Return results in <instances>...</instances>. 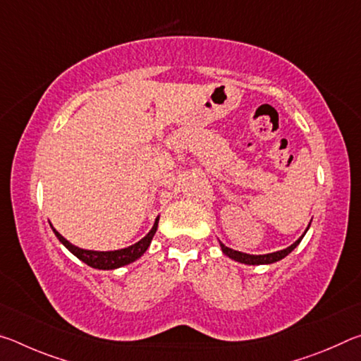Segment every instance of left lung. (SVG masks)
<instances>
[{
	"mask_svg": "<svg viewBox=\"0 0 361 361\" xmlns=\"http://www.w3.org/2000/svg\"><path fill=\"white\" fill-rule=\"evenodd\" d=\"M309 229V228H307ZM305 229V231H307ZM305 234V232H304ZM304 234L299 237V239L293 243V245H290L288 248H285V250H280V252H274V253H267V255H247V253H242V252H235V250H232V248H229V247H226V245H223L221 242H219V245H221V250H223V253L226 255V256H229L231 259H234V261H239V262H243V264H272V262H276V261H280L282 258H285L286 255L288 253H291L293 250H295L298 245H299V242L302 240V237H304Z\"/></svg>",
	"mask_w": 361,
	"mask_h": 361,
	"instance_id": "1",
	"label": "left lung"
}]
</instances>
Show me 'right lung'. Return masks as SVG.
<instances>
[{
    "label": "right lung",
    "mask_w": 361,
    "mask_h": 361,
    "mask_svg": "<svg viewBox=\"0 0 361 361\" xmlns=\"http://www.w3.org/2000/svg\"><path fill=\"white\" fill-rule=\"evenodd\" d=\"M157 223H159V216L156 218L152 229L143 237L142 240L133 243V245L127 247V248L114 250V252H94V250H82V248L75 247L73 243H70L63 235H60L56 229H54V234L57 235V239L62 242L63 245L76 256V258L85 262V264L90 267H95V269H103V271H108V269H118V267H122L126 264H130V262L138 259L140 256H142L146 250H148L149 243L152 240V235H154L157 231Z\"/></svg>",
    "instance_id": "obj_1"
}]
</instances>
